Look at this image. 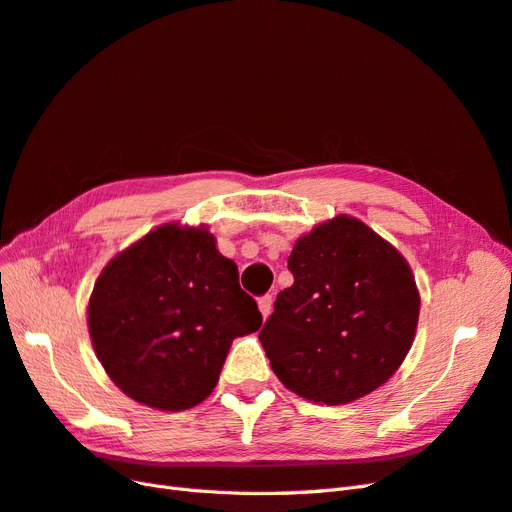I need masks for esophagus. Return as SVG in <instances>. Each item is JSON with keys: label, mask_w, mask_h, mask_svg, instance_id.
Wrapping results in <instances>:
<instances>
[{"label": "esophagus", "mask_w": 512, "mask_h": 512, "mask_svg": "<svg viewBox=\"0 0 512 512\" xmlns=\"http://www.w3.org/2000/svg\"><path fill=\"white\" fill-rule=\"evenodd\" d=\"M257 304H259V311H261V315H264V319L272 313V296L270 294H266V296H261L259 300H257Z\"/></svg>", "instance_id": "obj_1"}]
</instances>
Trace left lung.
Returning <instances> with one entry per match:
<instances>
[{"instance_id":"obj_1","label":"left lung","mask_w":512,"mask_h":512,"mask_svg":"<svg viewBox=\"0 0 512 512\" xmlns=\"http://www.w3.org/2000/svg\"><path fill=\"white\" fill-rule=\"evenodd\" d=\"M259 332L276 377L306 401L341 405L388 382L410 352L420 296L403 255L354 216L306 233Z\"/></svg>"}]
</instances>
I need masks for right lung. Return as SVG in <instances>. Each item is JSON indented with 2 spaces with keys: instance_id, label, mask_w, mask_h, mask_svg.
Wrapping results in <instances>:
<instances>
[{
  "instance_id": "obj_1",
  "label": "right lung",
  "mask_w": 512,
  "mask_h": 512,
  "mask_svg": "<svg viewBox=\"0 0 512 512\" xmlns=\"http://www.w3.org/2000/svg\"><path fill=\"white\" fill-rule=\"evenodd\" d=\"M87 326L115 386L182 412L210 397L233 339L257 332L261 313L206 227L169 223L100 272Z\"/></svg>"
}]
</instances>
